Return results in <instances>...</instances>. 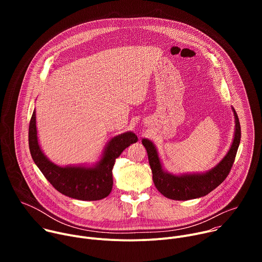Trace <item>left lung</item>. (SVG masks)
<instances>
[{
  "mask_svg": "<svg viewBox=\"0 0 262 262\" xmlns=\"http://www.w3.org/2000/svg\"><path fill=\"white\" fill-rule=\"evenodd\" d=\"M232 110L235 118V134L232 145L224 159L206 173L184 174L180 176L167 173L162 167L158 151L152 142L147 139L142 140V143L147 150L155 185L161 194L172 200L184 201L200 198L209 194L226 179L234 163L242 134L237 114L234 108Z\"/></svg>",
  "mask_w": 262,
  "mask_h": 262,
  "instance_id": "left-lung-1",
  "label": "left lung"
}]
</instances>
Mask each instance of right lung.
I'll return each instance as SVG.
<instances>
[{"instance_id":"add662e5","label":"right lung","mask_w":262,"mask_h":262,"mask_svg":"<svg viewBox=\"0 0 262 262\" xmlns=\"http://www.w3.org/2000/svg\"><path fill=\"white\" fill-rule=\"evenodd\" d=\"M138 141L137 136L127 132L112 139L95 167H59L43 155L37 140L35 111L29 125V148L34 163L45 177L61 194L84 201L100 200L108 196L113 186L115 161L126 147Z\"/></svg>"}]
</instances>
